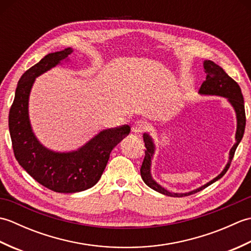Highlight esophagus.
Returning a JSON list of instances; mask_svg holds the SVG:
<instances>
[{
    "label": "esophagus",
    "mask_w": 251,
    "mask_h": 251,
    "mask_svg": "<svg viewBox=\"0 0 251 251\" xmlns=\"http://www.w3.org/2000/svg\"><path fill=\"white\" fill-rule=\"evenodd\" d=\"M146 127H147V125L143 121H136L134 124L131 125V132L135 135H138L145 130Z\"/></svg>",
    "instance_id": "esophagus-1"
}]
</instances>
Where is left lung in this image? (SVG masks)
<instances>
[{
  "label": "left lung",
  "instance_id": "obj_1",
  "mask_svg": "<svg viewBox=\"0 0 251 251\" xmlns=\"http://www.w3.org/2000/svg\"><path fill=\"white\" fill-rule=\"evenodd\" d=\"M202 67H204V72L206 73V81L201 84V86L199 90V94L201 96H218V97H223L226 98L227 100V102L231 104L236 115L235 143H234L230 152H228V161L226 165L216 178L210 180L209 182L205 183L204 185H201L197 189H194L189 192H184V193H177V192H172V191H168L167 189H165L164 186H162L161 184L157 183L155 180H154L151 173V167H152V159L154 156V153H155L156 147H155V143H154V139L152 138V136L150 134H148V132H145V134H143V141H145L147 150L145 152L146 156H145V159H143L142 166L140 169L141 178L143 181H145V183L149 186V188H151L154 191H156L158 193L164 194V195L173 196V197L188 196L204 190L208 185L212 184L214 182H216L217 180L222 178L227 172L228 167H230L234 153L236 151V148L238 147L239 142H241L243 139L245 126H246V115H245L244 97H243L241 87L238 86V84L234 81L233 78H231L227 75L220 66H218L214 61L205 60L202 62Z\"/></svg>",
  "mask_w": 251,
  "mask_h": 251
}]
</instances>
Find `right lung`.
<instances>
[{
	"mask_svg": "<svg viewBox=\"0 0 251 251\" xmlns=\"http://www.w3.org/2000/svg\"><path fill=\"white\" fill-rule=\"evenodd\" d=\"M73 49L50 52L20 77L8 115L15 157L19 165L45 188L58 193H76L93 186L101 178L114 147L128 136L130 127L103 129L76 150L59 152L42 143L32 129L29 99L35 78L58 65L68 62Z\"/></svg>",
	"mask_w": 251,
	"mask_h": 251,
	"instance_id": "add662e5",
	"label": "right lung"
}]
</instances>
